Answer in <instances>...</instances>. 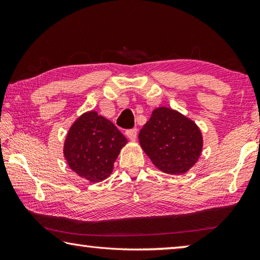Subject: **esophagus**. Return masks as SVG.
Instances as JSON below:
<instances>
[{
    "label": "esophagus",
    "instance_id": "34e87169",
    "mask_svg": "<svg viewBox=\"0 0 260 260\" xmlns=\"http://www.w3.org/2000/svg\"><path fill=\"white\" fill-rule=\"evenodd\" d=\"M126 136L131 140H135L136 136H138V129L136 128H133V129H127L126 131Z\"/></svg>",
    "mask_w": 260,
    "mask_h": 260
}]
</instances>
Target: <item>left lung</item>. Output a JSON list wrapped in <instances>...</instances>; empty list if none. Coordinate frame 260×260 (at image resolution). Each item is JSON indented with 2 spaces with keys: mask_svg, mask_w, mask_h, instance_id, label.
Masks as SVG:
<instances>
[{
  "mask_svg": "<svg viewBox=\"0 0 260 260\" xmlns=\"http://www.w3.org/2000/svg\"><path fill=\"white\" fill-rule=\"evenodd\" d=\"M140 144L153 165L167 174H182L199 159L203 139L199 127L169 108L153 110L139 134Z\"/></svg>",
  "mask_w": 260,
  "mask_h": 260,
  "instance_id": "left-lung-1",
  "label": "left lung"
}]
</instances>
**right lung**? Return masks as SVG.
<instances>
[{"label": "right lung", "instance_id": "add662e5", "mask_svg": "<svg viewBox=\"0 0 260 260\" xmlns=\"http://www.w3.org/2000/svg\"><path fill=\"white\" fill-rule=\"evenodd\" d=\"M127 140L111 121L96 111L83 113L70 128L64 156L70 169L90 182L107 179Z\"/></svg>", "mask_w": 260, "mask_h": 260}]
</instances>
